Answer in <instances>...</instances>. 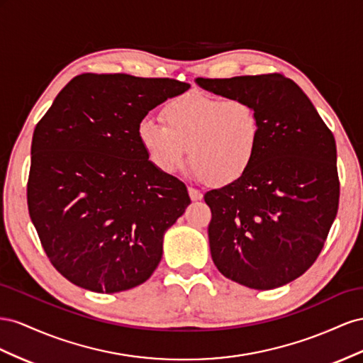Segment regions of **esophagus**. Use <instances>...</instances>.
<instances>
[{"mask_svg":"<svg viewBox=\"0 0 363 363\" xmlns=\"http://www.w3.org/2000/svg\"><path fill=\"white\" fill-rule=\"evenodd\" d=\"M189 194H190L191 201H201L203 198L202 191L198 190V189H194V187H189Z\"/></svg>","mask_w":363,"mask_h":363,"instance_id":"esophagus-1","label":"esophagus"}]
</instances>
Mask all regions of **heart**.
Returning a JSON list of instances; mask_svg holds the SVG:
<instances>
[{"label": "heart", "mask_w": 363, "mask_h": 363, "mask_svg": "<svg viewBox=\"0 0 363 363\" xmlns=\"http://www.w3.org/2000/svg\"><path fill=\"white\" fill-rule=\"evenodd\" d=\"M165 125L144 118L138 140L161 172L173 173L185 162L206 182L231 184L251 169L258 150L260 121L250 101L189 92L162 109Z\"/></svg>", "instance_id": "1"}]
</instances>
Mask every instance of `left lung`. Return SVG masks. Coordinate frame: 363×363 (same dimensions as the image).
<instances>
[{
    "label": "left lung",
    "mask_w": 363,
    "mask_h": 363,
    "mask_svg": "<svg viewBox=\"0 0 363 363\" xmlns=\"http://www.w3.org/2000/svg\"><path fill=\"white\" fill-rule=\"evenodd\" d=\"M196 82L250 101L260 121L251 169L203 196L213 262L257 291L291 283L316 262L337 213L333 133L303 89L278 72Z\"/></svg>",
    "instance_id": "obj_1"
}]
</instances>
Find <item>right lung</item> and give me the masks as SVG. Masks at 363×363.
<instances>
[{
	"label": "right lung",
	"mask_w": 363,
	"mask_h": 363,
	"mask_svg": "<svg viewBox=\"0 0 363 363\" xmlns=\"http://www.w3.org/2000/svg\"><path fill=\"white\" fill-rule=\"evenodd\" d=\"M190 84L130 74L76 76L39 120L27 205L50 263L99 294L147 281L164 233L191 202L185 184L149 161L138 124Z\"/></svg>",
	"instance_id": "right-lung-1"
}]
</instances>
